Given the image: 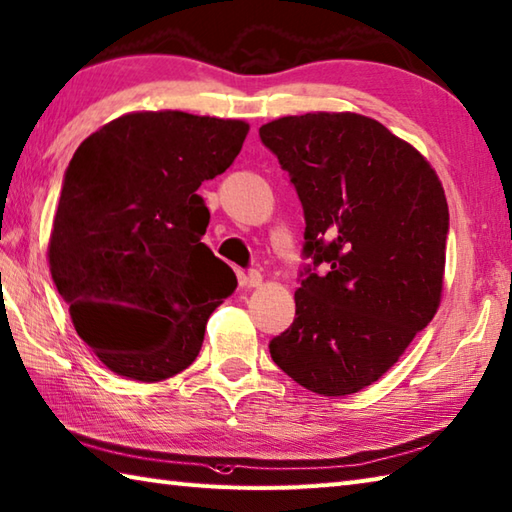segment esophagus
Listing matches in <instances>:
<instances>
[{
    "label": "esophagus",
    "instance_id": "obj_1",
    "mask_svg": "<svg viewBox=\"0 0 512 512\" xmlns=\"http://www.w3.org/2000/svg\"><path fill=\"white\" fill-rule=\"evenodd\" d=\"M262 282H264V277H262V273H259V270H248V275H246V286L248 288L262 286Z\"/></svg>",
    "mask_w": 512,
    "mask_h": 512
}]
</instances>
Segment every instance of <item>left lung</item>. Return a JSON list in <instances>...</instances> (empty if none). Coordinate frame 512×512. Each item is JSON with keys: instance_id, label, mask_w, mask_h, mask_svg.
I'll return each mask as SVG.
<instances>
[{"instance_id": "obj_1", "label": "left lung", "mask_w": 512, "mask_h": 512, "mask_svg": "<svg viewBox=\"0 0 512 512\" xmlns=\"http://www.w3.org/2000/svg\"><path fill=\"white\" fill-rule=\"evenodd\" d=\"M259 137L304 206L310 257L295 322L268 344L270 357L317 395H353L437 313L448 237L442 182L417 148L357 113L282 117Z\"/></svg>"}]
</instances>
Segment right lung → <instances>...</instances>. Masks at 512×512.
Listing matches in <instances>:
<instances>
[{"label": "right lung", "instance_id": "1", "mask_svg": "<svg viewBox=\"0 0 512 512\" xmlns=\"http://www.w3.org/2000/svg\"><path fill=\"white\" fill-rule=\"evenodd\" d=\"M246 135L242 119L146 110L75 150L48 264L77 335L113 373L162 382L199 355L237 277L202 242L210 213L197 188L235 162Z\"/></svg>", "mask_w": 512, "mask_h": 512}]
</instances>
